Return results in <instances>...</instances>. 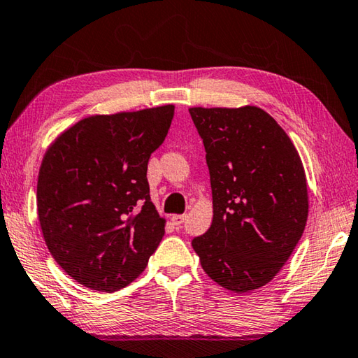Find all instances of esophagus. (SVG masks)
Returning a JSON list of instances; mask_svg holds the SVG:
<instances>
[{
  "mask_svg": "<svg viewBox=\"0 0 358 358\" xmlns=\"http://www.w3.org/2000/svg\"><path fill=\"white\" fill-rule=\"evenodd\" d=\"M185 220H187V215H173V217H171V221H173L174 226L184 224Z\"/></svg>",
  "mask_w": 358,
  "mask_h": 358,
  "instance_id": "obj_1",
  "label": "esophagus"
}]
</instances>
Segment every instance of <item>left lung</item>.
Instances as JSON below:
<instances>
[{
  "mask_svg": "<svg viewBox=\"0 0 358 358\" xmlns=\"http://www.w3.org/2000/svg\"><path fill=\"white\" fill-rule=\"evenodd\" d=\"M206 148L213 220L193 238L201 266L234 293L274 279L302 237L307 179L287 132L257 106L190 107Z\"/></svg>",
  "mask_w": 358,
  "mask_h": 358,
  "instance_id": "1",
  "label": "left lung"
}]
</instances>
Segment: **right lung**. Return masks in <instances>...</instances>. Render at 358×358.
<instances>
[{
	"label": "right lung",
	"instance_id": "add662e5",
	"mask_svg": "<svg viewBox=\"0 0 358 358\" xmlns=\"http://www.w3.org/2000/svg\"><path fill=\"white\" fill-rule=\"evenodd\" d=\"M174 115L165 104L79 120L40 165L37 213L46 246L87 288L112 293L145 271L165 235L146 171Z\"/></svg>",
	"mask_w": 358,
	"mask_h": 358
}]
</instances>
